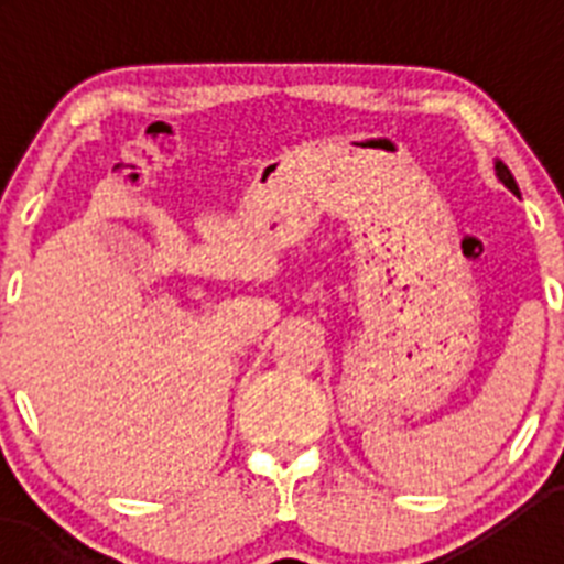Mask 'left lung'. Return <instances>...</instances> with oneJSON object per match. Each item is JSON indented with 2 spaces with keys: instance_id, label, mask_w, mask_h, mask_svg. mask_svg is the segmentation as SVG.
<instances>
[{
  "instance_id": "left-lung-1",
  "label": "left lung",
  "mask_w": 564,
  "mask_h": 564,
  "mask_svg": "<svg viewBox=\"0 0 564 564\" xmlns=\"http://www.w3.org/2000/svg\"><path fill=\"white\" fill-rule=\"evenodd\" d=\"M495 172H497V177H500V181H502V186L511 188V192H514V194H520V188H517V181H514V174L508 172L506 163L495 161Z\"/></svg>"
}]
</instances>
